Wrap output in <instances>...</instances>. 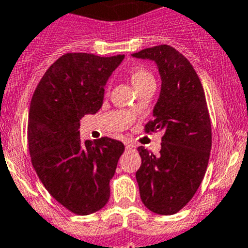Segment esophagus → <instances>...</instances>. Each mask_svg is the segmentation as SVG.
<instances>
[{"label": "esophagus", "mask_w": 248, "mask_h": 248, "mask_svg": "<svg viewBox=\"0 0 248 248\" xmlns=\"http://www.w3.org/2000/svg\"><path fill=\"white\" fill-rule=\"evenodd\" d=\"M124 147H126L127 151H129V149H135V144L131 143V142H128V140H126V142H124Z\"/></svg>", "instance_id": "esophagus-1"}]
</instances>
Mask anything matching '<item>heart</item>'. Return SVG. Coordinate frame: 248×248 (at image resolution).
I'll list each match as a JSON object with an SVG mask.
<instances>
[{"label": "heart", "mask_w": 248, "mask_h": 248, "mask_svg": "<svg viewBox=\"0 0 248 248\" xmlns=\"http://www.w3.org/2000/svg\"><path fill=\"white\" fill-rule=\"evenodd\" d=\"M129 77H131V81H132L135 88H138V86L143 85L146 82L153 80L151 73L147 69H144L143 66H135L129 73Z\"/></svg>", "instance_id": "1"}]
</instances>
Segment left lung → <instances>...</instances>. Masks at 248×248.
<instances>
[{
	"mask_svg": "<svg viewBox=\"0 0 248 248\" xmlns=\"http://www.w3.org/2000/svg\"><path fill=\"white\" fill-rule=\"evenodd\" d=\"M132 57L157 64L160 93L146 132L163 131L160 155L138 147L136 173L142 202L159 215H173L190 202L202 182L211 149V124L204 89L189 60L169 46Z\"/></svg>",
	"mask_w": 248,
	"mask_h": 248,
	"instance_id": "8db88e82",
	"label": "left lung"
}]
</instances>
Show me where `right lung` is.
<instances>
[{
    "label": "right lung",
    "mask_w": 248,
    "mask_h": 248,
    "mask_svg": "<svg viewBox=\"0 0 248 248\" xmlns=\"http://www.w3.org/2000/svg\"><path fill=\"white\" fill-rule=\"evenodd\" d=\"M124 55L64 54L46 71L31 101L28 147L38 177L58 202L78 215L102 209L124 151L120 140L80 138V120L96 113L108 78Z\"/></svg>",
    "instance_id": "add662e5"
}]
</instances>
